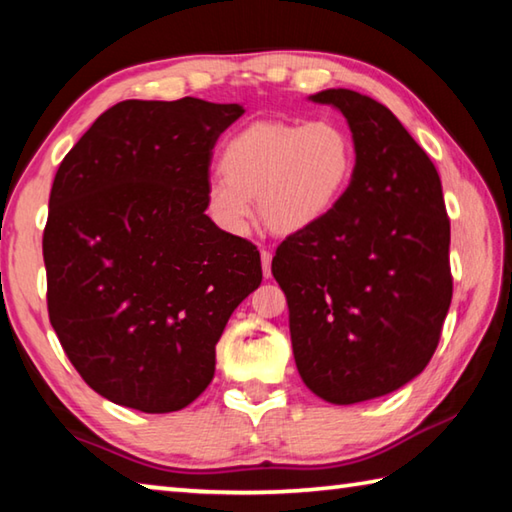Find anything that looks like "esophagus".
<instances>
[{
    "mask_svg": "<svg viewBox=\"0 0 512 512\" xmlns=\"http://www.w3.org/2000/svg\"><path fill=\"white\" fill-rule=\"evenodd\" d=\"M271 259H273V255L268 253V250H262V273L266 280L271 277Z\"/></svg>",
    "mask_w": 512,
    "mask_h": 512,
    "instance_id": "34e87169",
    "label": "esophagus"
}]
</instances>
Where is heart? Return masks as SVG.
I'll use <instances>...</instances> for the list:
<instances>
[{"mask_svg": "<svg viewBox=\"0 0 512 512\" xmlns=\"http://www.w3.org/2000/svg\"><path fill=\"white\" fill-rule=\"evenodd\" d=\"M357 149L334 119L307 124L253 121L228 137L219 155L221 178L205 192L207 212L225 235L241 237L253 219L275 235H296L323 221L350 187Z\"/></svg>", "mask_w": 512, "mask_h": 512, "instance_id": "1", "label": "heart"}]
</instances>
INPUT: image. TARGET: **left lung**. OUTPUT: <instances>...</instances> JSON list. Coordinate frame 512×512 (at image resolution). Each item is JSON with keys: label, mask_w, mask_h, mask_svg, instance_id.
Listing matches in <instances>:
<instances>
[{"label": "left lung", "mask_w": 512, "mask_h": 512, "mask_svg": "<svg viewBox=\"0 0 512 512\" xmlns=\"http://www.w3.org/2000/svg\"><path fill=\"white\" fill-rule=\"evenodd\" d=\"M343 112L357 164L323 221L277 246L293 357L332 404L388 395L427 368L452 302L449 219L429 155L379 101L323 90Z\"/></svg>", "instance_id": "obj_1"}]
</instances>
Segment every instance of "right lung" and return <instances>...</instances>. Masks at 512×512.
I'll use <instances>...</instances> for the list:
<instances>
[{"label":"right lung","instance_id":"obj_1","mask_svg":"<svg viewBox=\"0 0 512 512\" xmlns=\"http://www.w3.org/2000/svg\"><path fill=\"white\" fill-rule=\"evenodd\" d=\"M241 115L194 97L121 101L60 162L42 237L49 320L110 402L192 404L225 323L262 282L259 250L205 214L212 149Z\"/></svg>","mask_w":512,"mask_h":512}]
</instances>
